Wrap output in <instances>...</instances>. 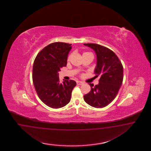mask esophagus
I'll return each instance as SVG.
<instances>
[{
    "instance_id": "obj_1",
    "label": "esophagus",
    "mask_w": 151,
    "mask_h": 151,
    "mask_svg": "<svg viewBox=\"0 0 151 151\" xmlns=\"http://www.w3.org/2000/svg\"><path fill=\"white\" fill-rule=\"evenodd\" d=\"M76 83H77V85H82L83 83V82H82V81H78L76 82Z\"/></svg>"
}]
</instances>
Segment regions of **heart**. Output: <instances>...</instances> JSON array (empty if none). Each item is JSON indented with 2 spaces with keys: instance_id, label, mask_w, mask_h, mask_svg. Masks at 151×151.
<instances>
[{
  "instance_id": "1",
  "label": "heart",
  "mask_w": 151,
  "mask_h": 151,
  "mask_svg": "<svg viewBox=\"0 0 151 151\" xmlns=\"http://www.w3.org/2000/svg\"><path fill=\"white\" fill-rule=\"evenodd\" d=\"M85 53H87V52H85ZM71 55H70V56H69V58H68V60H69L70 59V58H71Z\"/></svg>"
}]
</instances>
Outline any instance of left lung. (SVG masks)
Instances as JSON below:
<instances>
[{"mask_svg":"<svg viewBox=\"0 0 151 151\" xmlns=\"http://www.w3.org/2000/svg\"><path fill=\"white\" fill-rule=\"evenodd\" d=\"M95 52L97 59L94 70L95 77L100 76L99 83L93 86L89 83L91 91L85 95V101L95 108H102L110 104L116 97L122 85L124 69L119 58L105 46L97 44H84Z\"/></svg>","mask_w":151,"mask_h":151,"instance_id":"8db88e82","label":"left lung"}]
</instances>
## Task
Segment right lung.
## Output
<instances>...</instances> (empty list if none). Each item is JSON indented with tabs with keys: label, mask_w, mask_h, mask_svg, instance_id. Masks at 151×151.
Returning <instances> with one entry per match:
<instances>
[{
	"label": "right lung",
	"mask_w": 151,
	"mask_h": 151,
	"mask_svg": "<svg viewBox=\"0 0 151 151\" xmlns=\"http://www.w3.org/2000/svg\"><path fill=\"white\" fill-rule=\"evenodd\" d=\"M72 44L56 42L46 46L37 54L32 68V81L39 97L46 105L59 109L70 101L75 81L60 82L59 72L67 65Z\"/></svg>",
	"instance_id": "1"
}]
</instances>
